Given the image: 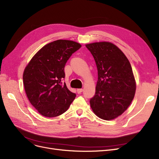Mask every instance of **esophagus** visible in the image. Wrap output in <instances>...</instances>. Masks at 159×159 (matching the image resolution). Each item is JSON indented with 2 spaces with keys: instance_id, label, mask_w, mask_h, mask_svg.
<instances>
[{
  "instance_id": "esophagus-1",
  "label": "esophagus",
  "mask_w": 159,
  "mask_h": 159,
  "mask_svg": "<svg viewBox=\"0 0 159 159\" xmlns=\"http://www.w3.org/2000/svg\"><path fill=\"white\" fill-rule=\"evenodd\" d=\"M77 93H81V92H82V91H83V89L82 88H79V89H77Z\"/></svg>"
}]
</instances>
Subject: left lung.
Here are the masks:
<instances>
[{
  "mask_svg": "<svg viewBox=\"0 0 159 159\" xmlns=\"http://www.w3.org/2000/svg\"><path fill=\"white\" fill-rule=\"evenodd\" d=\"M95 61L98 71L95 93L89 103L99 118L110 120L125 111L132 102L136 82L125 55L112 43L86 45Z\"/></svg>",
  "mask_w": 159,
  "mask_h": 159,
  "instance_id": "left-lung-1",
  "label": "left lung"
}]
</instances>
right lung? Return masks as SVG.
I'll return each mask as SVG.
<instances>
[{"mask_svg": "<svg viewBox=\"0 0 159 159\" xmlns=\"http://www.w3.org/2000/svg\"><path fill=\"white\" fill-rule=\"evenodd\" d=\"M81 45L59 39L45 45L34 55L23 73L25 92L32 105L45 117L52 118L64 113L76 94L64 82V67Z\"/></svg>", "mask_w": 159, "mask_h": 159, "instance_id": "right-lung-1", "label": "right lung"}]
</instances>
